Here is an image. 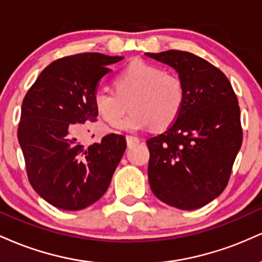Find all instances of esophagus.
<instances>
[{
  "instance_id": "1",
  "label": "esophagus",
  "mask_w": 262,
  "mask_h": 262,
  "mask_svg": "<svg viewBox=\"0 0 262 262\" xmlns=\"http://www.w3.org/2000/svg\"><path fill=\"white\" fill-rule=\"evenodd\" d=\"M127 143L128 145H134V144L139 143V138L133 137V135H127Z\"/></svg>"
}]
</instances>
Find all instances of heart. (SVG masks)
<instances>
[{
	"label": "heart",
	"mask_w": 262,
	"mask_h": 262,
	"mask_svg": "<svg viewBox=\"0 0 262 262\" xmlns=\"http://www.w3.org/2000/svg\"><path fill=\"white\" fill-rule=\"evenodd\" d=\"M128 104L131 114L119 128L138 132L165 129L176 122L185 104V86L179 76L144 61H132L114 79V91L96 92L98 116L117 127Z\"/></svg>",
	"instance_id": "heart-1"
}]
</instances>
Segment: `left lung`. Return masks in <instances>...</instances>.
<instances>
[{"mask_svg":"<svg viewBox=\"0 0 262 262\" xmlns=\"http://www.w3.org/2000/svg\"><path fill=\"white\" fill-rule=\"evenodd\" d=\"M145 55L175 69L185 86L179 118L146 141L150 188L169 206L197 209L224 191L242 146L236 95L218 68L194 54L167 50Z\"/></svg>","mask_w":262,"mask_h":262,"instance_id":"obj_1","label":"left lung"}]
</instances>
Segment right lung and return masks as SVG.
Returning <instances> with one entry per match:
<instances>
[{
	"instance_id": "right-lung-1",
	"label": "right lung",
	"mask_w": 262,
	"mask_h": 262,
	"mask_svg": "<svg viewBox=\"0 0 262 262\" xmlns=\"http://www.w3.org/2000/svg\"><path fill=\"white\" fill-rule=\"evenodd\" d=\"M123 56L83 53L48 65L22 103L18 141L32 187L64 210H80L106 193L127 141L108 134L100 143H81L97 121L93 97L108 66Z\"/></svg>"
}]
</instances>
